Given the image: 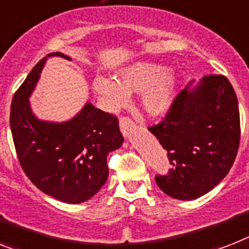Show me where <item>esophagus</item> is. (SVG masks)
Segmentation results:
<instances>
[{"label": "esophagus", "instance_id": "1", "mask_svg": "<svg viewBox=\"0 0 249 249\" xmlns=\"http://www.w3.org/2000/svg\"><path fill=\"white\" fill-rule=\"evenodd\" d=\"M134 128H135V124L133 123L131 119L124 118V116L120 119V130L124 137H128L131 131L134 130Z\"/></svg>", "mask_w": 249, "mask_h": 249}]
</instances>
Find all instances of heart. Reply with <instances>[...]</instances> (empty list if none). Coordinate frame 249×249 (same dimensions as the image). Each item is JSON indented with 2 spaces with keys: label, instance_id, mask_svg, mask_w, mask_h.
Wrapping results in <instances>:
<instances>
[{
  "label": "heart",
  "instance_id": "1",
  "mask_svg": "<svg viewBox=\"0 0 249 249\" xmlns=\"http://www.w3.org/2000/svg\"><path fill=\"white\" fill-rule=\"evenodd\" d=\"M175 88V74L153 62H138L121 70L115 82L101 76L93 80V89L110 110H118L124 106L126 94L142 93L141 106L151 116H159L169 110L174 101Z\"/></svg>",
  "mask_w": 249,
  "mask_h": 249
}]
</instances>
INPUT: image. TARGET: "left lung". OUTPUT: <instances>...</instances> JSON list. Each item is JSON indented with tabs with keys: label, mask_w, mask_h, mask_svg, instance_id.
<instances>
[{
	"label": "left lung",
	"mask_w": 249,
	"mask_h": 249,
	"mask_svg": "<svg viewBox=\"0 0 249 249\" xmlns=\"http://www.w3.org/2000/svg\"><path fill=\"white\" fill-rule=\"evenodd\" d=\"M173 169L156 175L160 189L189 201L209 193L228 175L238 153L240 120L238 100L228 78L210 74L185 87L166 118L149 126Z\"/></svg>",
	"instance_id": "8db88e82"
}]
</instances>
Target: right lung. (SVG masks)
I'll list each match as a JSON object with an SVG mask.
<instances>
[{"label": "right lung", "mask_w": 249, "mask_h": 249, "mask_svg": "<svg viewBox=\"0 0 249 249\" xmlns=\"http://www.w3.org/2000/svg\"><path fill=\"white\" fill-rule=\"evenodd\" d=\"M71 60L52 52L47 57ZM47 57L42 58L14 94L10 128L19 162L36 187L66 203H82L100 191L108 178L107 155L123 142L116 116L87 102L64 123L44 121L33 114L29 97Z\"/></svg>", "instance_id": "add662e5"}]
</instances>
